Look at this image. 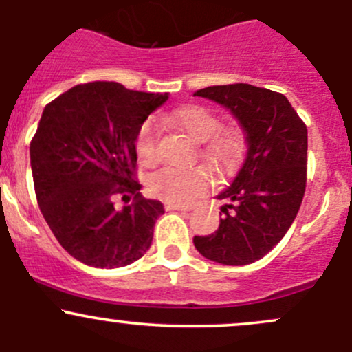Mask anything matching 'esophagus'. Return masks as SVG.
Returning <instances> with one entry per match:
<instances>
[{"label":"esophagus","mask_w":352,"mask_h":352,"mask_svg":"<svg viewBox=\"0 0 352 352\" xmlns=\"http://www.w3.org/2000/svg\"><path fill=\"white\" fill-rule=\"evenodd\" d=\"M165 209H166V211H189L190 206H186V204H173V202H166Z\"/></svg>","instance_id":"esophagus-1"}]
</instances>
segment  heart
<instances>
[{"instance_id":"obj_1","label":"heart","mask_w":352,"mask_h":352,"mask_svg":"<svg viewBox=\"0 0 352 352\" xmlns=\"http://www.w3.org/2000/svg\"><path fill=\"white\" fill-rule=\"evenodd\" d=\"M166 122L189 134L201 143V158L216 173H223L235 163L243 146L242 131L236 126H219V117L202 105H186L166 116ZM136 153L143 165L158 162L156 127L151 120L144 122L136 134ZM208 170L165 166L148 179V190L156 199L173 204H190L209 189Z\"/></svg>"}]
</instances>
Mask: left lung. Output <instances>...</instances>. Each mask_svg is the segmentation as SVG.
I'll return each instance as SVG.
<instances>
[{"instance_id":"8db88e82","label":"left lung","mask_w":352,"mask_h":352,"mask_svg":"<svg viewBox=\"0 0 352 352\" xmlns=\"http://www.w3.org/2000/svg\"><path fill=\"white\" fill-rule=\"evenodd\" d=\"M226 107L245 131L247 153L232 186L218 194L219 228L194 236L199 254L225 265H247L272 250L298 214L307 187V126L287 98L248 83L197 90ZM219 212V214H221Z\"/></svg>"}]
</instances>
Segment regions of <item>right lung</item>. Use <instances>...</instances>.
I'll list each match as a JSON object with an SVG mask.
<instances>
[{
    "mask_svg": "<svg viewBox=\"0 0 352 352\" xmlns=\"http://www.w3.org/2000/svg\"><path fill=\"white\" fill-rule=\"evenodd\" d=\"M166 94L116 81L76 85L45 105L30 143L38 208L69 255L91 267H124L146 254L163 204L141 196L136 134ZM133 199L116 210L113 197Z\"/></svg>",
    "mask_w": 352,
    "mask_h": 352,
    "instance_id": "add662e5",
    "label": "right lung"
}]
</instances>
